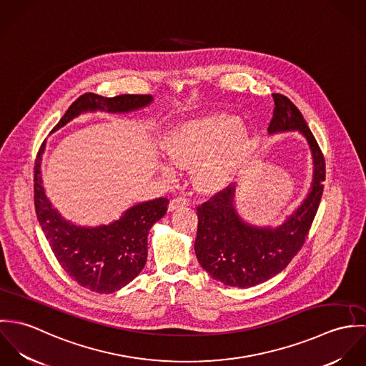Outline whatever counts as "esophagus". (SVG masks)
Listing matches in <instances>:
<instances>
[{
	"mask_svg": "<svg viewBox=\"0 0 366 366\" xmlns=\"http://www.w3.org/2000/svg\"><path fill=\"white\" fill-rule=\"evenodd\" d=\"M184 206H189V199L186 196H177L174 199L170 200V204H169V209L173 211V209H179V207H184Z\"/></svg>",
	"mask_w": 366,
	"mask_h": 366,
	"instance_id": "obj_1",
	"label": "esophagus"
}]
</instances>
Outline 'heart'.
I'll use <instances>...</instances> for the list:
<instances>
[{"label": "heart", "instance_id": "heart-1", "mask_svg": "<svg viewBox=\"0 0 366 366\" xmlns=\"http://www.w3.org/2000/svg\"><path fill=\"white\" fill-rule=\"evenodd\" d=\"M248 141V132L228 114L199 117L170 129L163 149L170 162L186 167L196 163L194 176L203 189H219L229 180ZM172 173L170 166L163 167Z\"/></svg>", "mask_w": 366, "mask_h": 366}]
</instances>
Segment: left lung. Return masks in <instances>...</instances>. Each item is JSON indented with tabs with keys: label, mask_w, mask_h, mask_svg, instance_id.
Wrapping results in <instances>:
<instances>
[{
	"label": "left lung",
	"mask_w": 366,
	"mask_h": 366,
	"mask_svg": "<svg viewBox=\"0 0 366 366\" xmlns=\"http://www.w3.org/2000/svg\"><path fill=\"white\" fill-rule=\"evenodd\" d=\"M273 115L269 134L300 131L313 154L312 190L302 206L277 228L244 222L234 209L235 186L217 192L197 207L196 257L215 280L232 287H252L282 272L302 249L321 202L325 159L300 109L283 94H272Z\"/></svg>",
	"instance_id": "obj_1"
}]
</instances>
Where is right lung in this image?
Listing matches in <instances>:
<instances>
[{"mask_svg": "<svg viewBox=\"0 0 366 366\" xmlns=\"http://www.w3.org/2000/svg\"><path fill=\"white\" fill-rule=\"evenodd\" d=\"M148 94H122L103 97L94 93L80 96L52 131L66 125L84 111L128 112L149 104ZM35 159L34 200L38 221L54 257L64 272L80 286L102 295L119 290L132 282L144 269L148 258V234L169 206L166 197L137 204L112 224L96 228L77 227L64 221L46 199L41 177V155Z\"/></svg>", "mask_w": 366, "mask_h": 366, "instance_id": "right-lung-1", "label": "right lung"}]
</instances>
